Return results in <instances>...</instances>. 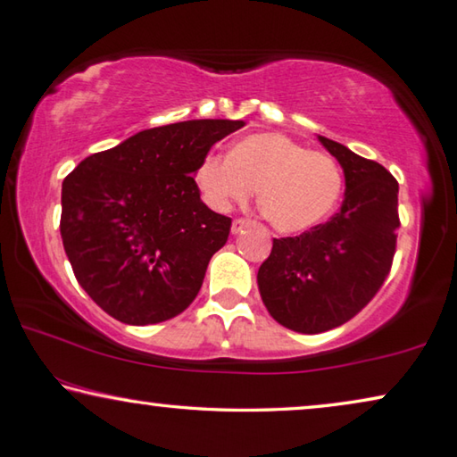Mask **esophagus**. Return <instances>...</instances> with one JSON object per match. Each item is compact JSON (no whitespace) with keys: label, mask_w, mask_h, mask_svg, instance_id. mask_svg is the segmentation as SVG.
I'll return each mask as SVG.
<instances>
[{"label":"esophagus","mask_w":457,"mask_h":457,"mask_svg":"<svg viewBox=\"0 0 457 457\" xmlns=\"http://www.w3.org/2000/svg\"><path fill=\"white\" fill-rule=\"evenodd\" d=\"M247 226H252V220L247 218H237L231 223V234H239V231H244Z\"/></svg>","instance_id":"esophagus-1"}]
</instances>
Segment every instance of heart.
I'll use <instances>...</instances> for the list:
<instances>
[{
	"mask_svg": "<svg viewBox=\"0 0 457 457\" xmlns=\"http://www.w3.org/2000/svg\"><path fill=\"white\" fill-rule=\"evenodd\" d=\"M195 184L215 210L245 204L257 187L263 218L278 231L297 234L336 210L344 170L329 154L278 131H260L239 139L229 154H205L195 168Z\"/></svg>",
	"mask_w": 457,
	"mask_h": 457,
	"instance_id": "heart-1",
	"label": "heart"
}]
</instances>
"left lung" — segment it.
Returning a JSON list of instances; mask_svg holds the SVG:
<instances>
[{
    "label": "left lung",
    "instance_id": "obj_1",
    "mask_svg": "<svg viewBox=\"0 0 457 457\" xmlns=\"http://www.w3.org/2000/svg\"><path fill=\"white\" fill-rule=\"evenodd\" d=\"M318 139L344 168L342 207L310 231L273 239L257 271L270 315L297 334H321L366 308L392 270L400 228L392 173L334 139Z\"/></svg>",
    "mask_w": 457,
    "mask_h": 457
}]
</instances>
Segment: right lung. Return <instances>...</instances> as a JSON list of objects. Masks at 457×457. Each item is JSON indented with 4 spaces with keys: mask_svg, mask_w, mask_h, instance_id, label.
Segmentation results:
<instances>
[{
    "mask_svg": "<svg viewBox=\"0 0 457 457\" xmlns=\"http://www.w3.org/2000/svg\"><path fill=\"white\" fill-rule=\"evenodd\" d=\"M239 128V120H192L144 129L63 179V250L79 286L112 318L149 326L195 300L231 228L200 200L195 168Z\"/></svg>",
    "mask_w": 457,
    "mask_h": 457,
    "instance_id": "add662e5",
    "label": "right lung"
}]
</instances>
